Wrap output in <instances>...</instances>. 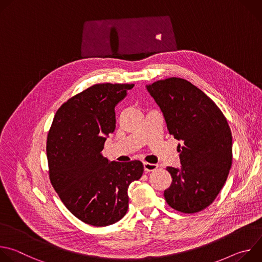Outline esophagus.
Returning a JSON list of instances; mask_svg holds the SVG:
<instances>
[{
	"label": "esophagus",
	"mask_w": 262,
	"mask_h": 262,
	"mask_svg": "<svg viewBox=\"0 0 262 262\" xmlns=\"http://www.w3.org/2000/svg\"><path fill=\"white\" fill-rule=\"evenodd\" d=\"M143 165H144L145 172H151V171H156L158 169V165H156V164H150V163L145 162Z\"/></svg>",
	"instance_id": "obj_1"
}]
</instances>
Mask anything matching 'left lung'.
<instances>
[{"instance_id": "left-lung-1", "label": "left lung", "mask_w": 262, "mask_h": 262, "mask_svg": "<svg viewBox=\"0 0 262 262\" xmlns=\"http://www.w3.org/2000/svg\"><path fill=\"white\" fill-rule=\"evenodd\" d=\"M178 145L181 167H167L172 182L164 192L169 206L195 213L209 206L225 184L232 165V135L219 106L199 88L180 78L146 86Z\"/></svg>"}]
</instances>
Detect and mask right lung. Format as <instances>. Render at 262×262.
I'll list each match as a JSON object with an SVG mask.
<instances>
[{
    "instance_id": "add662e5",
    "label": "right lung",
    "mask_w": 262,
    "mask_h": 262,
    "mask_svg": "<svg viewBox=\"0 0 262 262\" xmlns=\"http://www.w3.org/2000/svg\"><path fill=\"white\" fill-rule=\"evenodd\" d=\"M133 84H96L72 96L56 112L47 140L49 174L66 208L95 227L121 220L129 184L141 178L140 161L110 162L101 156L116 127L115 106Z\"/></svg>"
}]
</instances>
